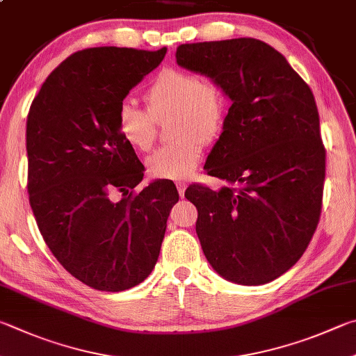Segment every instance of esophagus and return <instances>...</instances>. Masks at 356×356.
Returning a JSON list of instances; mask_svg holds the SVG:
<instances>
[{
  "mask_svg": "<svg viewBox=\"0 0 356 356\" xmlns=\"http://www.w3.org/2000/svg\"><path fill=\"white\" fill-rule=\"evenodd\" d=\"M185 190H186V185L185 184H177V191H179V196L184 197L185 196Z\"/></svg>",
  "mask_w": 356,
  "mask_h": 356,
  "instance_id": "obj_1",
  "label": "esophagus"
}]
</instances>
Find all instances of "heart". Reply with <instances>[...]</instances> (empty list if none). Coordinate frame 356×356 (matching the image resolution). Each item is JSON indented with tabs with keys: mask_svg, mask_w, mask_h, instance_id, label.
Instances as JSON below:
<instances>
[{
	"mask_svg": "<svg viewBox=\"0 0 356 356\" xmlns=\"http://www.w3.org/2000/svg\"><path fill=\"white\" fill-rule=\"evenodd\" d=\"M147 112L131 101L118 108V132L135 151H147L156 137V121H171L174 143L146 159L147 172L156 179L185 180L199 165L204 141L210 143L222 131L225 98L211 81L177 68L163 70L145 95Z\"/></svg>",
	"mask_w": 356,
	"mask_h": 356,
	"instance_id": "b5f03b06",
	"label": "heart"
}]
</instances>
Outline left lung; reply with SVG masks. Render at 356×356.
I'll return each instance as SVG.
<instances>
[{
  "label": "left lung",
  "mask_w": 356,
  "mask_h": 356,
  "mask_svg": "<svg viewBox=\"0 0 356 356\" xmlns=\"http://www.w3.org/2000/svg\"><path fill=\"white\" fill-rule=\"evenodd\" d=\"M176 59L232 101L204 166L227 186L185 191L204 255L225 280L264 285L294 266L319 222L325 149L314 96L257 38L180 44Z\"/></svg>",
  "instance_id": "obj_1"
}]
</instances>
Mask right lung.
<instances>
[{
    "mask_svg": "<svg viewBox=\"0 0 356 356\" xmlns=\"http://www.w3.org/2000/svg\"><path fill=\"white\" fill-rule=\"evenodd\" d=\"M166 48H88L63 60L26 122L28 191L44 243L87 286L118 293L152 273L176 185L154 180L118 132V108ZM116 194L123 197L114 199Z\"/></svg>",
    "mask_w": 356,
    "mask_h": 356,
    "instance_id": "obj_1",
    "label": "right lung"
}]
</instances>
